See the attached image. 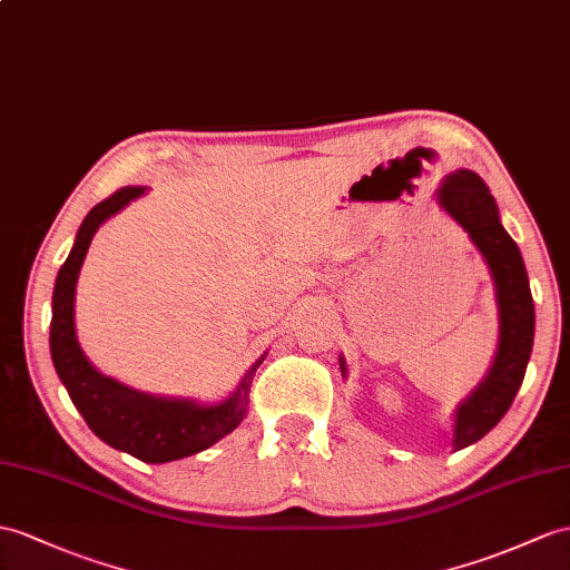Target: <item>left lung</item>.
Listing matches in <instances>:
<instances>
[{
    "label": "left lung",
    "mask_w": 570,
    "mask_h": 570,
    "mask_svg": "<svg viewBox=\"0 0 570 570\" xmlns=\"http://www.w3.org/2000/svg\"><path fill=\"white\" fill-rule=\"evenodd\" d=\"M438 203L460 222L489 266L501 322L489 374L454 413L452 448L464 450L498 425L520 390L534 343V302L520 248L501 225L498 205L481 176L469 169L450 174L438 188ZM341 372L345 374L343 357Z\"/></svg>",
    "instance_id": "1"
}]
</instances>
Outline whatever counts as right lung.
<instances>
[{
    "mask_svg": "<svg viewBox=\"0 0 570 570\" xmlns=\"http://www.w3.org/2000/svg\"><path fill=\"white\" fill-rule=\"evenodd\" d=\"M142 193L145 188L140 186H125L91 207L81 222L72 252L55 281L50 355L72 404L106 445L149 464H164L207 450L244 421L254 374L266 355L256 360L242 384L225 401L196 404L190 399H169L130 390L118 380L106 377L81 353L75 331V287L81 263H85L96 229Z\"/></svg>",
    "mask_w": 570,
    "mask_h": 570,
    "instance_id": "obj_1",
    "label": "right lung"
}]
</instances>
